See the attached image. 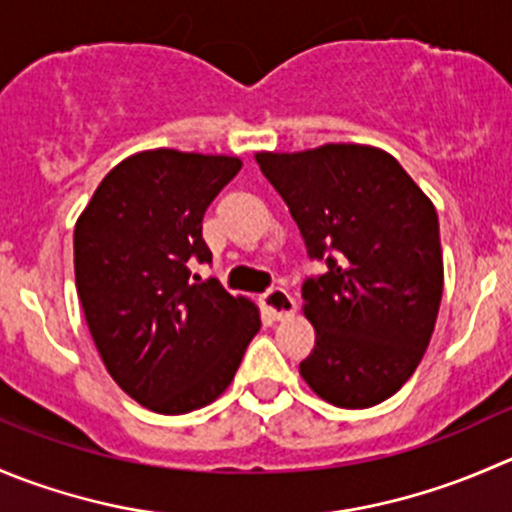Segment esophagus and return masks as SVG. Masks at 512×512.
<instances>
[{
	"label": "esophagus",
	"instance_id": "34e87169",
	"mask_svg": "<svg viewBox=\"0 0 512 512\" xmlns=\"http://www.w3.org/2000/svg\"><path fill=\"white\" fill-rule=\"evenodd\" d=\"M262 307L270 312L272 320H285V317H290L292 312L297 310L292 295L287 290H282V287H272V290H267L265 295H262Z\"/></svg>",
	"mask_w": 512,
	"mask_h": 512
}]
</instances>
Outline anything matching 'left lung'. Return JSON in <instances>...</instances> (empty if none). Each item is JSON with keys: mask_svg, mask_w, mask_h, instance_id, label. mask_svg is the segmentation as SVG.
Listing matches in <instances>:
<instances>
[{"mask_svg": "<svg viewBox=\"0 0 512 512\" xmlns=\"http://www.w3.org/2000/svg\"><path fill=\"white\" fill-rule=\"evenodd\" d=\"M327 272L302 285L315 347L302 380L337 408L398 393L423 360L443 297L438 212L390 152L337 142L255 152ZM336 257L332 258L331 255Z\"/></svg>", "mask_w": 512, "mask_h": 512, "instance_id": "left-lung-1", "label": "left lung"}]
</instances>
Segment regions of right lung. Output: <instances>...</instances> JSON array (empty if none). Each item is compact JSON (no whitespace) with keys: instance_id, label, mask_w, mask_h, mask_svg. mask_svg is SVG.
Returning a JSON list of instances; mask_svg holds the SVG:
<instances>
[{"instance_id":"obj_1","label":"right lung","mask_w":512,"mask_h":512,"mask_svg":"<svg viewBox=\"0 0 512 512\" xmlns=\"http://www.w3.org/2000/svg\"><path fill=\"white\" fill-rule=\"evenodd\" d=\"M242 160L157 147L104 175L74 225V280L89 335L124 393L160 415L230 388L260 307L190 277L210 262L202 217Z\"/></svg>"}]
</instances>
